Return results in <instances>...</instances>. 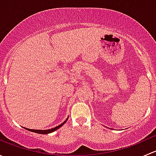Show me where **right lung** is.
<instances>
[{
  "label": "right lung",
  "instance_id": "1",
  "mask_svg": "<svg viewBox=\"0 0 156 156\" xmlns=\"http://www.w3.org/2000/svg\"><path fill=\"white\" fill-rule=\"evenodd\" d=\"M67 120H68V119H67L66 120L65 122H63V123L61 124V125H58L57 127H53V128H52V129H49V130H31V129H29V128H26V129H27L28 130H29V131H31V132H35V133H41V134H47V133H52V132L55 131V130H56L59 129V127L62 126V125H63L64 124H65Z\"/></svg>",
  "mask_w": 156,
  "mask_h": 156
}]
</instances>
